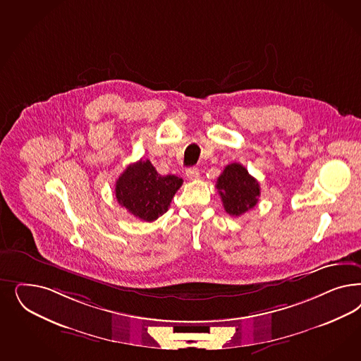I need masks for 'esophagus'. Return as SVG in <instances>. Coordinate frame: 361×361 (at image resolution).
Listing matches in <instances>:
<instances>
[{
    "label": "esophagus",
    "instance_id": "34e87169",
    "mask_svg": "<svg viewBox=\"0 0 361 361\" xmlns=\"http://www.w3.org/2000/svg\"><path fill=\"white\" fill-rule=\"evenodd\" d=\"M187 179H190V180H195V179H198L199 178V170L197 167H191V169H188L186 171Z\"/></svg>",
    "mask_w": 361,
    "mask_h": 361
}]
</instances>
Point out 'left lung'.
I'll return each mask as SVG.
<instances>
[{
  "label": "left lung",
  "mask_w": 361,
  "mask_h": 361,
  "mask_svg": "<svg viewBox=\"0 0 361 361\" xmlns=\"http://www.w3.org/2000/svg\"><path fill=\"white\" fill-rule=\"evenodd\" d=\"M223 207L231 216H240L254 209L260 197V186L252 175L248 174L240 163L226 166L216 180Z\"/></svg>",
  "instance_id": "obj_1"
}]
</instances>
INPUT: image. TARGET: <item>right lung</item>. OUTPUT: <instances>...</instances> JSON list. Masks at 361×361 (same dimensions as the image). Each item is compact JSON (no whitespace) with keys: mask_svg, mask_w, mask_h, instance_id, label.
<instances>
[{"mask_svg":"<svg viewBox=\"0 0 361 361\" xmlns=\"http://www.w3.org/2000/svg\"><path fill=\"white\" fill-rule=\"evenodd\" d=\"M183 179L158 174L149 159L128 164L116 183L118 203L140 221H152L170 207Z\"/></svg>","mask_w":361,"mask_h":361,"instance_id":"obj_1","label":"right lung"}]
</instances>
